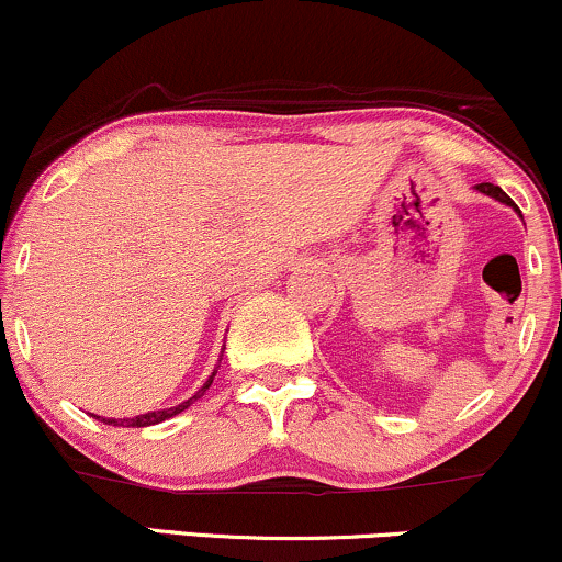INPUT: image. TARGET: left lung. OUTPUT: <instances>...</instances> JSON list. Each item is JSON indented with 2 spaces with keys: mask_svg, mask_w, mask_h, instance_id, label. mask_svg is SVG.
Listing matches in <instances>:
<instances>
[{
  "mask_svg": "<svg viewBox=\"0 0 562 562\" xmlns=\"http://www.w3.org/2000/svg\"><path fill=\"white\" fill-rule=\"evenodd\" d=\"M476 189L481 191V194H486V196H494V200H497V202H503V204H507V207H513V210H516V213H520V210L516 207V204H513L510 196H507L505 191L499 189V187H494V183H479Z\"/></svg>",
  "mask_w": 562,
  "mask_h": 562,
  "instance_id": "left-lung-1",
  "label": "left lung"
}]
</instances>
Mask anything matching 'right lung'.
<instances>
[{
	"label": "right lung",
	"instance_id": "obj_1",
	"mask_svg": "<svg viewBox=\"0 0 562 562\" xmlns=\"http://www.w3.org/2000/svg\"><path fill=\"white\" fill-rule=\"evenodd\" d=\"M215 373H217V371H213V375H210V379L204 381V386L200 389V392L194 394V397H189L187 402H181V405H176V407H168V411L144 413V415H136V418H102V415H94V418H99V420H102V424H108V426H123V428H144V426H157V424H162V420H168V418H173V415L183 413V411H187L189 405H194V402L200 400L204 392H207L210 384H213Z\"/></svg>",
	"mask_w": 562,
	"mask_h": 562
}]
</instances>
